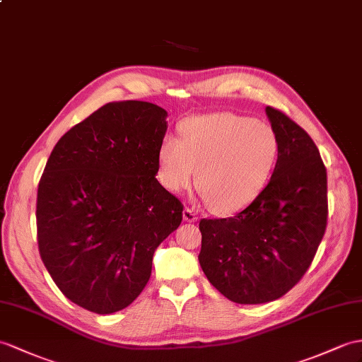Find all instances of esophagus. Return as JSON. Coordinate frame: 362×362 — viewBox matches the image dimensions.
Segmentation results:
<instances>
[{"instance_id":"34e87169","label":"esophagus","mask_w":362,"mask_h":362,"mask_svg":"<svg viewBox=\"0 0 362 362\" xmlns=\"http://www.w3.org/2000/svg\"><path fill=\"white\" fill-rule=\"evenodd\" d=\"M182 218H184V221H187V223H195V221H198V214L193 209L186 207L182 211Z\"/></svg>"}]
</instances>
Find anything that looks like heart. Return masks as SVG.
<instances>
[{"label": "heart", "instance_id": "b5f03b06", "mask_svg": "<svg viewBox=\"0 0 362 362\" xmlns=\"http://www.w3.org/2000/svg\"><path fill=\"white\" fill-rule=\"evenodd\" d=\"M279 156V139L267 122L235 113L195 117L180 124V139L165 136L158 152L165 189L197 187L216 214L247 207L266 189Z\"/></svg>", "mask_w": 362, "mask_h": 362}]
</instances>
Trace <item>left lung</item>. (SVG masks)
Returning <instances> with one entry per match:
<instances>
[{
	"label": "left lung",
	"mask_w": 362,
	"mask_h": 362,
	"mask_svg": "<svg viewBox=\"0 0 362 362\" xmlns=\"http://www.w3.org/2000/svg\"><path fill=\"white\" fill-rule=\"evenodd\" d=\"M279 156L258 198L232 218L199 221V264L210 284L238 304L275 301L310 267L327 227V170L307 132L266 109Z\"/></svg>",
	"instance_id": "obj_1"
}]
</instances>
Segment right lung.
<instances>
[{"label":"right lung","mask_w":362,"mask_h":362,"mask_svg":"<svg viewBox=\"0 0 362 362\" xmlns=\"http://www.w3.org/2000/svg\"><path fill=\"white\" fill-rule=\"evenodd\" d=\"M167 112L113 101L59 138L37 197L41 259L66 298L109 315L130 305L155 249L182 221V202L155 175Z\"/></svg>","instance_id":"obj_1"}]
</instances>
